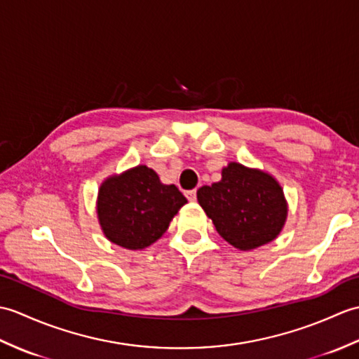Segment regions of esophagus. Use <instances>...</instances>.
Wrapping results in <instances>:
<instances>
[{
	"label": "esophagus",
	"mask_w": 359,
	"mask_h": 359,
	"mask_svg": "<svg viewBox=\"0 0 359 359\" xmlns=\"http://www.w3.org/2000/svg\"><path fill=\"white\" fill-rule=\"evenodd\" d=\"M185 196L188 197L189 202H194L196 201V189H189V191L185 193Z\"/></svg>",
	"instance_id": "esophagus-1"
}]
</instances>
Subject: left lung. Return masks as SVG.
Here are the masks:
<instances>
[{"instance_id": "1", "label": "left lung", "mask_w": 359, "mask_h": 359, "mask_svg": "<svg viewBox=\"0 0 359 359\" xmlns=\"http://www.w3.org/2000/svg\"><path fill=\"white\" fill-rule=\"evenodd\" d=\"M197 201L217 233L242 251L278 238L287 220V201L279 182L255 168L231 162L222 179L197 189Z\"/></svg>"}]
</instances>
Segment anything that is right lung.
<instances>
[{
	"mask_svg": "<svg viewBox=\"0 0 359 359\" xmlns=\"http://www.w3.org/2000/svg\"><path fill=\"white\" fill-rule=\"evenodd\" d=\"M185 203L177 187L162 184L154 170L139 165L103 182L98 189L97 215L112 243L142 250L162 238Z\"/></svg>",
	"mask_w": 359,
	"mask_h": 359,
	"instance_id": "right-lung-1",
	"label": "right lung"
}]
</instances>
